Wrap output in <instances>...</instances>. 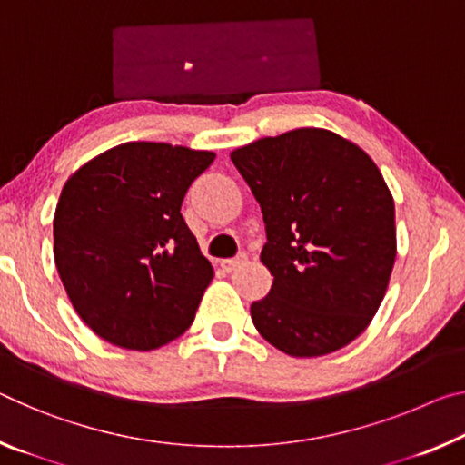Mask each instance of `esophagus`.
Here are the masks:
<instances>
[{"mask_svg": "<svg viewBox=\"0 0 465 465\" xmlns=\"http://www.w3.org/2000/svg\"><path fill=\"white\" fill-rule=\"evenodd\" d=\"M244 262H246V254H244V252H240L238 256H233V259H225V261H221V269L227 271V272H232V271L238 269L240 264H244Z\"/></svg>", "mask_w": 465, "mask_h": 465, "instance_id": "1", "label": "esophagus"}]
</instances>
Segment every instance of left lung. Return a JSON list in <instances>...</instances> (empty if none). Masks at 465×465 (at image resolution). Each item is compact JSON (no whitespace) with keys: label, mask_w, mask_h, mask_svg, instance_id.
I'll list each match as a JSON object with an SVG mask.
<instances>
[{"label":"left lung","mask_w":465,"mask_h":465,"mask_svg":"<svg viewBox=\"0 0 465 465\" xmlns=\"http://www.w3.org/2000/svg\"><path fill=\"white\" fill-rule=\"evenodd\" d=\"M261 204L271 271L254 327L287 356H325L377 314L395 262V204L368 154L321 128L261 138L232 153Z\"/></svg>","instance_id":"1"}]
</instances>
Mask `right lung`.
<instances>
[{
  "instance_id": "obj_1",
  "label": "right lung",
  "mask_w": 465,
  "mask_h": 465,
  "mask_svg": "<svg viewBox=\"0 0 465 465\" xmlns=\"http://www.w3.org/2000/svg\"><path fill=\"white\" fill-rule=\"evenodd\" d=\"M215 153L126 143L65 182L54 219L62 283L88 327L126 350H154L193 325L211 262L182 217Z\"/></svg>"
}]
</instances>
